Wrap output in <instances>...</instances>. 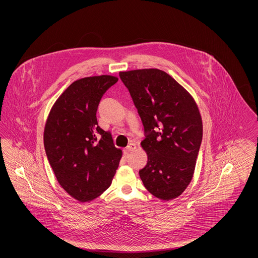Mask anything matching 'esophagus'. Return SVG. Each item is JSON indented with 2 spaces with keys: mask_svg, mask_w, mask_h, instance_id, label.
<instances>
[{
  "mask_svg": "<svg viewBox=\"0 0 258 258\" xmlns=\"http://www.w3.org/2000/svg\"><path fill=\"white\" fill-rule=\"evenodd\" d=\"M135 149H136V145H135V143H131L127 147L125 148L124 152L127 154V153H131V152L135 151Z\"/></svg>",
  "mask_w": 258,
  "mask_h": 258,
  "instance_id": "1",
  "label": "esophagus"
}]
</instances>
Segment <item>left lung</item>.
I'll use <instances>...</instances> for the list:
<instances>
[{
    "mask_svg": "<svg viewBox=\"0 0 258 258\" xmlns=\"http://www.w3.org/2000/svg\"><path fill=\"white\" fill-rule=\"evenodd\" d=\"M144 126L148 162L139 170L144 186L161 200L182 195L190 183L202 141L197 103L169 74L158 69L121 72Z\"/></svg>",
    "mask_w": 258,
    "mask_h": 258,
    "instance_id": "8db88e82",
    "label": "left lung"
}]
</instances>
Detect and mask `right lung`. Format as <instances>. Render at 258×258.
<instances>
[{
    "instance_id": "1",
    "label": "right lung",
    "mask_w": 258,
    "mask_h": 258,
    "mask_svg": "<svg viewBox=\"0 0 258 258\" xmlns=\"http://www.w3.org/2000/svg\"><path fill=\"white\" fill-rule=\"evenodd\" d=\"M118 81L111 75L85 77L67 88L51 108L44 127L45 153L61 187L88 202L109 187L122 151L97 120L104 93Z\"/></svg>"
}]
</instances>
